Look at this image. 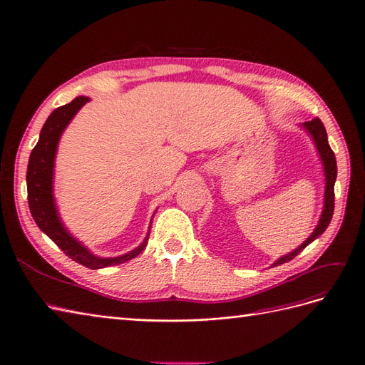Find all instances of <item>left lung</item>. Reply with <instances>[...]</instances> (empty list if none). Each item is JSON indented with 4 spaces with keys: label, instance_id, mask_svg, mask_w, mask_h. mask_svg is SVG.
<instances>
[{
    "label": "left lung",
    "instance_id": "left-lung-1",
    "mask_svg": "<svg viewBox=\"0 0 365 365\" xmlns=\"http://www.w3.org/2000/svg\"><path fill=\"white\" fill-rule=\"evenodd\" d=\"M301 128L309 135V138L313 140L316 150L319 153V158L323 164V175H325V198H323V210L320 215V220L314 228V232L309 235V237L301 244L298 248L293 250L292 252L282 255L279 257L272 266H278L286 263L289 260H292L293 257H296L307 245L312 244L314 239H317L323 232L327 230V227L329 225L331 220H332V213H334V185H335V179H336V160H335V155L331 150L329 143H328V135H327V129L323 126V123L320 121V118H313L312 121H305V123H301Z\"/></svg>",
    "mask_w": 365,
    "mask_h": 365
}]
</instances>
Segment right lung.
<instances>
[{"label": "right lung", "instance_id": "right-lung-1", "mask_svg": "<svg viewBox=\"0 0 365 365\" xmlns=\"http://www.w3.org/2000/svg\"><path fill=\"white\" fill-rule=\"evenodd\" d=\"M88 101L90 98L87 96H79L71 103L53 110L46 118L42 130H40L38 141L30 155L29 168H26V191H29L31 217L40 230L56 242V245L76 263L88 269H102L137 257L147 245L150 227H148L147 236L140 247L126 254L117 255V257H99L73 237L60 218L56 198H53V167H56L58 141L67 125Z\"/></svg>", "mask_w": 365, "mask_h": 365}]
</instances>
